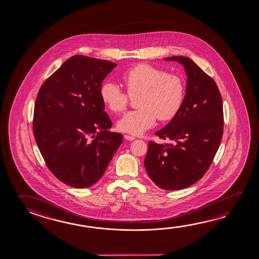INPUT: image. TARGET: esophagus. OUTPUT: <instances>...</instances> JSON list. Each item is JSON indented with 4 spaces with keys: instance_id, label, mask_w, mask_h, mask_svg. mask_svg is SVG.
<instances>
[{
    "instance_id": "esophagus-1",
    "label": "esophagus",
    "mask_w": 259,
    "mask_h": 259,
    "mask_svg": "<svg viewBox=\"0 0 259 259\" xmlns=\"http://www.w3.org/2000/svg\"><path fill=\"white\" fill-rule=\"evenodd\" d=\"M124 139H125V140H127V141H133V140H135V139H136V138H135V137H134V136H127V135H125V136H124Z\"/></svg>"
}]
</instances>
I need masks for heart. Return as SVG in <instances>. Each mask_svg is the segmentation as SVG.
Segmentation results:
<instances>
[{"label":"heart","instance_id":"1","mask_svg":"<svg viewBox=\"0 0 259 259\" xmlns=\"http://www.w3.org/2000/svg\"><path fill=\"white\" fill-rule=\"evenodd\" d=\"M122 80L131 98L137 97V110L128 112L119 119L120 131L140 136L153 127L157 117L168 121L178 114L185 96V85L181 76L148 64H139L122 75ZM105 106L113 113L127 106V94L113 82H106L100 89Z\"/></svg>","mask_w":259,"mask_h":259}]
</instances>
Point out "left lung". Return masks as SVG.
Listing matches in <instances>:
<instances>
[{"label": "left lung", "instance_id": "1", "mask_svg": "<svg viewBox=\"0 0 259 259\" xmlns=\"http://www.w3.org/2000/svg\"><path fill=\"white\" fill-rule=\"evenodd\" d=\"M182 64L186 91L178 114L155 133L170 144L149 142L144 167L150 179L166 191L185 189L203 177L223 135V106L215 81L191 59L165 58Z\"/></svg>", "mask_w": 259, "mask_h": 259}]
</instances>
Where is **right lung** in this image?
<instances>
[{
  "label": "right lung",
  "mask_w": 259,
  "mask_h": 259,
  "mask_svg": "<svg viewBox=\"0 0 259 259\" xmlns=\"http://www.w3.org/2000/svg\"><path fill=\"white\" fill-rule=\"evenodd\" d=\"M117 65L73 56L44 82L34 107L33 133L51 172L68 186H92L123 142L100 97L102 82Z\"/></svg>",
  "instance_id": "1"
}]
</instances>
